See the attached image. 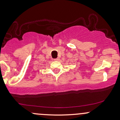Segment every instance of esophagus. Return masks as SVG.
Returning <instances> with one entry per match:
<instances>
[{
	"label": "esophagus",
	"instance_id": "1",
	"mask_svg": "<svg viewBox=\"0 0 120 120\" xmlns=\"http://www.w3.org/2000/svg\"><path fill=\"white\" fill-rule=\"evenodd\" d=\"M59 60V58H56V59H54V60L55 61H58Z\"/></svg>",
	"mask_w": 120,
	"mask_h": 120
}]
</instances>
